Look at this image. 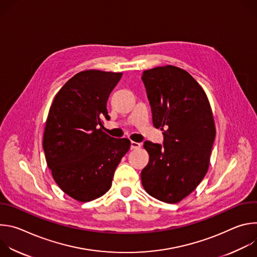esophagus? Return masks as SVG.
<instances>
[{"mask_svg":"<svg viewBox=\"0 0 257 257\" xmlns=\"http://www.w3.org/2000/svg\"><path fill=\"white\" fill-rule=\"evenodd\" d=\"M141 146V144L140 143H138V142H135V141H131V145H130V148H131V150H137V149H139Z\"/></svg>","mask_w":257,"mask_h":257,"instance_id":"esophagus-1","label":"esophagus"}]
</instances>
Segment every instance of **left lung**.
Wrapping results in <instances>:
<instances>
[{
  "mask_svg": "<svg viewBox=\"0 0 257 257\" xmlns=\"http://www.w3.org/2000/svg\"><path fill=\"white\" fill-rule=\"evenodd\" d=\"M163 145L145 141L150 162L141 172L150 195L176 203L189 195L204 178L215 128L204 90L188 72L175 66L157 67L141 77Z\"/></svg>",
  "mask_w": 257,
  "mask_h": 257,
  "instance_id": "left-lung-1",
  "label": "left lung"
}]
</instances>
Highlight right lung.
Instances as JSON below:
<instances>
[{"label":"right lung","instance_id":"obj_1","mask_svg":"<svg viewBox=\"0 0 257 257\" xmlns=\"http://www.w3.org/2000/svg\"><path fill=\"white\" fill-rule=\"evenodd\" d=\"M122 73L87 70L69 79L51 105L43 148L59 187L86 202L103 195L121 159L127 138H114L101 128L109 119L106 101Z\"/></svg>","mask_w":257,"mask_h":257}]
</instances>
